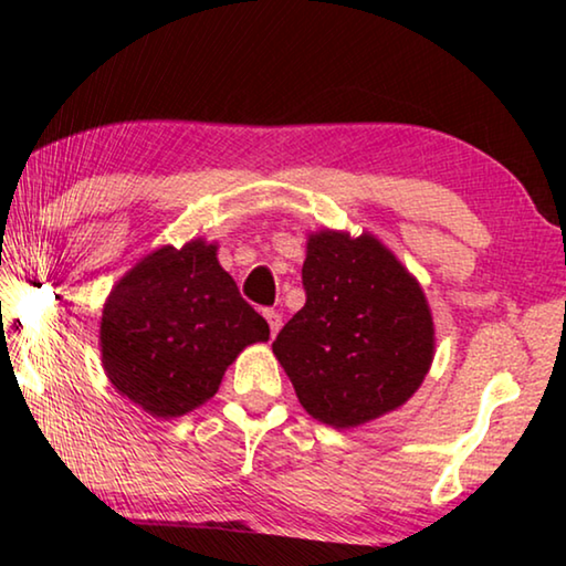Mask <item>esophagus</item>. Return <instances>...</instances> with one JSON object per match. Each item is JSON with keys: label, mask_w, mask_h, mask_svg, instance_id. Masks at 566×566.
I'll list each match as a JSON object with an SVG mask.
<instances>
[{"label": "esophagus", "mask_w": 566, "mask_h": 566, "mask_svg": "<svg viewBox=\"0 0 566 566\" xmlns=\"http://www.w3.org/2000/svg\"><path fill=\"white\" fill-rule=\"evenodd\" d=\"M264 319H266V324H270V332L274 337V334L280 332V327H282V314L274 312V310H264Z\"/></svg>", "instance_id": "obj_1"}]
</instances>
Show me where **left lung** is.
<instances>
[{
	"instance_id": "8db88e82",
	"label": "left lung",
	"mask_w": 566,
	"mask_h": 566,
	"mask_svg": "<svg viewBox=\"0 0 566 566\" xmlns=\"http://www.w3.org/2000/svg\"><path fill=\"white\" fill-rule=\"evenodd\" d=\"M306 302L272 349L302 407L334 429L377 419L415 395L434 354L415 276L375 237H310Z\"/></svg>"
}]
</instances>
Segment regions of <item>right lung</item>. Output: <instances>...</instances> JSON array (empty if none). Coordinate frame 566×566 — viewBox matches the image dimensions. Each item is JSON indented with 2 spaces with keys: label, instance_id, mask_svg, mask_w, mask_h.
<instances>
[{
  "label": "right lung",
  "instance_id": "add662e5",
  "mask_svg": "<svg viewBox=\"0 0 566 566\" xmlns=\"http://www.w3.org/2000/svg\"><path fill=\"white\" fill-rule=\"evenodd\" d=\"M270 324L217 262V247H161L114 286L102 314V361L124 397L155 417H181L214 397L247 344Z\"/></svg>",
  "mask_w": 566,
  "mask_h": 566
}]
</instances>
